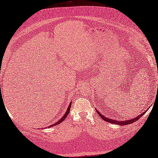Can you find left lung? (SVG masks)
<instances>
[{
	"label": "left lung",
	"instance_id": "1",
	"mask_svg": "<svg viewBox=\"0 0 158 158\" xmlns=\"http://www.w3.org/2000/svg\"><path fill=\"white\" fill-rule=\"evenodd\" d=\"M147 111H148V110L144 111V112H147ZM96 111H97V113L99 114V116H100L102 118V119L104 120L105 122H109V123H114V124H119V125H127V124H131V123L136 122V121H137L138 118H141V116L144 114V112H143V113H142L141 114H140V115L138 116L137 117L134 118H132V119H131V120L122 121V122H119V121H118V122H117V121H116V120H112V119H111V118H107V117H105V116H103V115H102V114H100V112H98V111H97V109H96Z\"/></svg>",
	"mask_w": 158,
	"mask_h": 158
}]
</instances>
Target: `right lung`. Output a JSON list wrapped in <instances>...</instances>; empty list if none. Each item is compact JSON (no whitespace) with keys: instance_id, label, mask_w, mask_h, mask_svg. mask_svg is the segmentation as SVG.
<instances>
[{"instance_id":"add662e5","label":"right lung","mask_w":158,"mask_h":158,"mask_svg":"<svg viewBox=\"0 0 158 158\" xmlns=\"http://www.w3.org/2000/svg\"><path fill=\"white\" fill-rule=\"evenodd\" d=\"M70 107H71V103H70V105H69V106H68V110H67V111H66V113H65V114H64V115L62 116V118H60V119L58 121V122H57L56 123H55V124H52V125H51V126H49V127H54V126H56V125H57V124H60V123L61 122H63V121L65 119V118L67 117V116H68V114H69V112H70Z\"/></svg>"}]
</instances>
